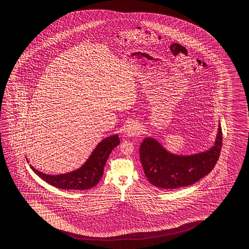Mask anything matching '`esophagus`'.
Wrapping results in <instances>:
<instances>
[{"mask_svg":"<svg viewBox=\"0 0 249 249\" xmlns=\"http://www.w3.org/2000/svg\"><path fill=\"white\" fill-rule=\"evenodd\" d=\"M141 131V127L138 123L136 122H133L131 124L127 125V127L125 129V134L126 136L128 137H132V136H135L136 135H138Z\"/></svg>","mask_w":249,"mask_h":249,"instance_id":"34e87169","label":"esophagus"}]
</instances>
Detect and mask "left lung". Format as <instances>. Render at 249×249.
I'll use <instances>...</instances> for the list:
<instances>
[{
    "instance_id": "obj_1",
    "label": "left lung",
    "mask_w": 249,
    "mask_h": 249,
    "mask_svg": "<svg viewBox=\"0 0 249 249\" xmlns=\"http://www.w3.org/2000/svg\"><path fill=\"white\" fill-rule=\"evenodd\" d=\"M222 128L218 124L214 145L190 155L170 152L154 137H145L140 146V160L146 178L162 189L188 187L210 174L216 165L222 148Z\"/></svg>"
}]
</instances>
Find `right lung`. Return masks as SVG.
<instances>
[{"instance_id": "add662e5", "label": "right lung", "mask_w": 249, "mask_h": 249, "mask_svg": "<svg viewBox=\"0 0 249 249\" xmlns=\"http://www.w3.org/2000/svg\"><path fill=\"white\" fill-rule=\"evenodd\" d=\"M119 144L120 139L118 135L106 137L96 146L85 164L70 173L52 175L38 171L34 168L32 164L30 167L38 177L55 188L71 190L89 189L99 183L103 176L104 167L107 161L108 157L112 150ZM26 160L29 163L27 158Z\"/></svg>"}]
</instances>
